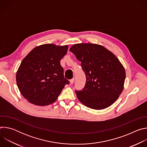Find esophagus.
<instances>
[{
    "instance_id": "1",
    "label": "esophagus",
    "mask_w": 147,
    "mask_h": 147,
    "mask_svg": "<svg viewBox=\"0 0 147 147\" xmlns=\"http://www.w3.org/2000/svg\"><path fill=\"white\" fill-rule=\"evenodd\" d=\"M70 82L71 84H73L74 82V78H73L71 79V80H70Z\"/></svg>"
}]
</instances>
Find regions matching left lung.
Here are the masks:
<instances>
[{"label": "left lung", "mask_w": 147, "mask_h": 147, "mask_svg": "<svg viewBox=\"0 0 147 147\" xmlns=\"http://www.w3.org/2000/svg\"><path fill=\"white\" fill-rule=\"evenodd\" d=\"M70 51L81 62L86 77L84 87L75 91L79 100L96 110L111 106L124 87L125 72L119 60L111 51L97 44H75Z\"/></svg>", "instance_id": "obj_1"}]
</instances>
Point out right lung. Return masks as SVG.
<instances>
[{"mask_svg": "<svg viewBox=\"0 0 147 147\" xmlns=\"http://www.w3.org/2000/svg\"><path fill=\"white\" fill-rule=\"evenodd\" d=\"M67 49V45L44 44L33 49L24 58L16 74V82L28 102L38 106L52 103L70 83L64 77L60 62Z\"/></svg>", "mask_w": 147, "mask_h": 147, "instance_id": "obj_1", "label": "right lung"}]
</instances>
